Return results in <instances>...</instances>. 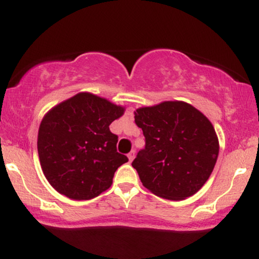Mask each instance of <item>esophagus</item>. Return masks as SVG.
Segmentation results:
<instances>
[{
  "mask_svg": "<svg viewBox=\"0 0 259 259\" xmlns=\"http://www.w3.org/2000/svg\"><path fill=\"white\" fill-rule=\"evenodd\" d=\"M127 158H129L130 162H132V160L135 158V152H134V151H132V152L127 153Z\"/></svg>",
  "mask_w": 259,
  "mask_h": 259,
  "instance_id": "34e87169",
  "label": "esophagus"
}]
</instances>
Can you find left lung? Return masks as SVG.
Returning a JSON list of instances; mask_svg holds the SVG:
<instances>
[{"instance_id": "8db88e82", "label": "left lung", "mask_w": 259, "mask_h": 259, "mask_svg": "<svg viewBox=\"0 0 259 259\" xmlns=\"http://www.w3.org/2000/svg\"><path fill=\"white\" fill-rule=\"evenodd\" d=\"M134 114L146 139L133 162L142 185L171 201L195 195L218 158L219 140L210 120L184 101L140 107Z\"/></svg>"}]
</instances>
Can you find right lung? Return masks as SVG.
I'll return each instance as SVG.
<instances>
[{
  "mask_svg": "<svg viewBox=\"0 0 259 259\" xmlns=\"http://www.w3.org/2000/svg\"><path fill=\"white\" fill-rule=\"evenodd\" d=\"M125 107L91 92H79L52 107L41 120L37 152L44 175L59 194L91 200L111 187L115 170L127 162L117 152L112 121Z\"/></svg>",
  "mask_w": 259,
  "mask_h": 259,
  "instance_id": "obj_1",
  "label": "right lung"
}]
</instances>
